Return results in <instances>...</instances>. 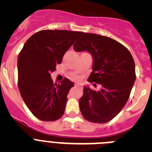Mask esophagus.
Masks as SVG:
<instances>
[{"label":"esophagus","mask_w":152,"mask_h":152,"mask_svg":"<svg viewBox=\"0 0 152 152\" xmlns=\"http://www.w3.org/2000/svg\"><path fill=\"white\" fill-rule=\"evenodd\" d=\"M75 87H80V86L78 84H75Z\"/></svg>","instance_id":"1"}]
</instances>
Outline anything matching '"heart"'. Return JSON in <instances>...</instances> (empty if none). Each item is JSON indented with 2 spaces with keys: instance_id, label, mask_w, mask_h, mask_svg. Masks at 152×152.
I'll list each match as a JSON object with an SVG mask.
<instances>
[{
  "instance_id": "heart-1",
  "label": "heart",
  "mask_w": 152,
  "mask_h": 152,
  "mask_svg": "<svg viewBox=\"0 0 152 152\" xmlns=\"http://www.w3.org/2000/svg\"><path fill=\"white\" fill-rule=\"evenodd\" d=\"M72 78H73L74 80H78L79 77H77V76H74V77H72Z\"/></svg>"
}]
</instances>
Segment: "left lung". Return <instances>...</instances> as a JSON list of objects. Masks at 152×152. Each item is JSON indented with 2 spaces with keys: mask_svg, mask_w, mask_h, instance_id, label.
Instances as JSON below:
<instances>
[{
  "mask_svg": "<svg viewBox=\"0 0 152 152\" xmlns=\"http://www.w3.org/2000/svg\"><path fill=\"white\" fill-rule=\"evenodd\" d=\"M76 52L88 51L94 58L88 81L101 85L95 91L84 88L79 100L82 116L88 121L105 123L123 110L135 83V61L129 51L119 42L94 33H83L74 45Z\"/></svg>",
  "mask_w": 152,
  "mask_h": 152,
  "instance_id": "1",
  "label": "left lung"
}]
</instances>
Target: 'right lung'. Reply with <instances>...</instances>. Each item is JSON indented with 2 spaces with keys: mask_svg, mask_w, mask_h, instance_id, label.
Segmentation results:
<instances>
[{
  "mask_svg": "<svg viewBox=\"0 0 152 152\" xmlns=\"http://www.w3.org/2000/svg\"><path fill=\"white\" fill-rule=\"evenodd\" d=\"M83 33L59 29L39 31L28 39L19 53V91L31 113L42 121H56L64 114L67 95L74 84L68 78L54 84L51 74Z\"/></svg>",
  "mask_w": 152,
  "mask_h": 152,
  "instance_id": "obj_1",
  "label": "right lung"
}]
</instances>
